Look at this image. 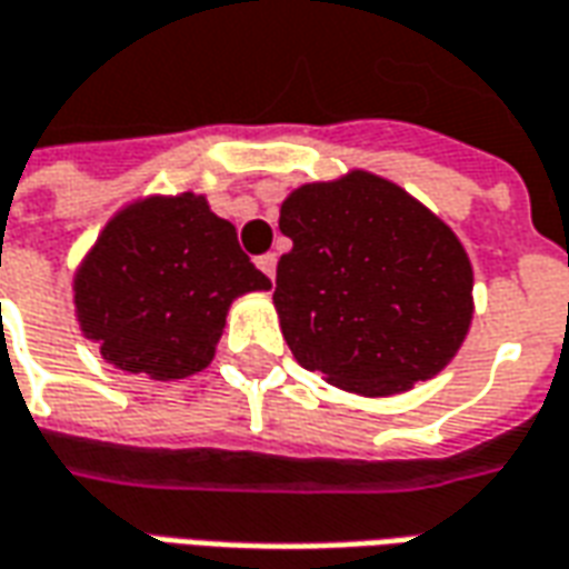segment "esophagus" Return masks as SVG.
Instances as JSON below:
<instances>
[{
	"mask_svg": "<svg viewBox=\"0 0 569 569\" xmlns=\"http://www.w3.org/2000/svg\"><path fill=\"white\" fill-rule=\"evenodd\" d=\"M256 264H258V271L268 273V277L273 280V273H277V256H273V252H268V256H258Z\"/></svg>",
	"mask_w": 569,
	"mask_h": 569,
	"instance_id": "34e87169",
	"label": "esophagus"
}]
</instances>
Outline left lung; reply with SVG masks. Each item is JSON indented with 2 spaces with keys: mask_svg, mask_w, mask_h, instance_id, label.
<instances>
[{
  "mask_svg": "<svg viewBox=\"0 0 569 569\" xmlns=\"http://www.w3.org/2000/svg\"><path fill=\"white\" fill-rule=\"evenodd\" d=\"M292 249L273 308L296 360L363 397L409 391L462 348L475 273L459 237L395 181L353 169L280 206Z\"/></svg>",
  "mask_w": 569,
  "mask_h": 569,
  "instance_id": "8db88e82",
  "label": "left lung"
}]
</instances>
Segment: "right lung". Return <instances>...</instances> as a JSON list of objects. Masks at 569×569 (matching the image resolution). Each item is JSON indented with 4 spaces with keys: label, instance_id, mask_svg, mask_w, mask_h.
I'll return each instance as SVG.
<instances>
[{
    "label": "right lung",
    "instance_id": "right-lung-1",
    "mask_svg": "<svg viewBox=\"0 0 569 569\" xmlns=\"http://www.w3.org/2000/svg\"><path fill=\"white\" fill-rule=\"evenodd\" d=\"M261 289L271 280L237 228L188 190L119 209L79 264L73 305L107 363L172 381L212 363L233 298Z\"/></svg>",
    "mask_w": 569,
    "mask_h": 569
}]
</instances>
